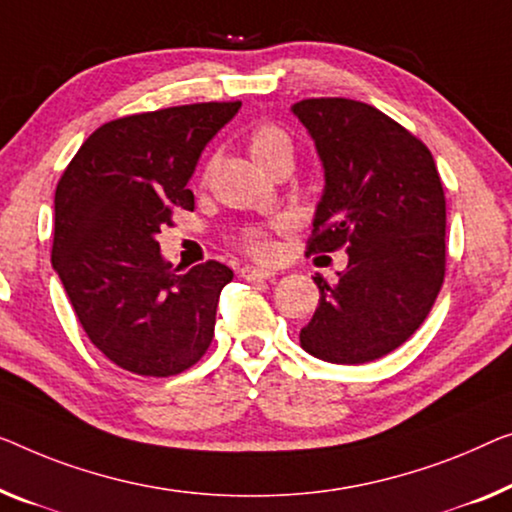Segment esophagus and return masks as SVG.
Returning a JSON list of instances; mask_svg holds the SVG:
<instances>
[{
	"mask_svg": "<svg viewBox=\"0 0 512 512\" xmlns=\"http://www.w3.org/2000/svg\"><path fill=\"white\" fill-rule=\"evenodd\" d=\"M241 278H246V280H266V278H276V271L262 269V266L246 264L241 269Z\"/></svg>",
	"mask_w": 512,
	"mask_h": 512,
	"instance_id": "1",
	"label": "esophagus"
}]
</instances>
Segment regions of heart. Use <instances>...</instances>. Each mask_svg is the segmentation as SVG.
I'll return each instance as SVG.
<instances>
[{
    "mask_svg": "<svg viewBox=\"0 0 512 512\" xmlns=\"http://www.w3.org/2000/svg\"><path fill=\"white\" fill-rule=\"evenodd\" d=\"M248 151L255 163L264 172H271L280 163H292L294 144L292 137L276 124H257L248 135ZM243 243L253 250V253H269V241L259 230H250L243 234Z\"/></svg>",
    "mask_w": 512,
    "mask_h": 512,
    "instance_id": "1",
    "label": "heart"
}]
</instances>
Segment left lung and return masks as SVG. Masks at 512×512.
I'll return each instance as SVG.
<instances>
[{
  "mask_svg": "<svg viewBox=\"0 0 512 512\" xmlns=\"http://www.w3.org/2000/svg\"><path fill=\"white\" fill-rule=\"evenodd\" d=\"M322 160L310 253L345 248L347 269L299 333L315 358L370 363L398 349L432 310L446 271V200L434 158L391 117L347 98L292 105Z\"/></svg>",
  "mask_w": 512,
  "mask_h": 512,
  "instance_id": "8db88e82",
  "label": "left lung"
}]
</instances>
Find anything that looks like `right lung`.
<instances>
[{
    "instance_id": "1",
    "label": "right lung",
    "mask_w": 512,
    "mask_h": 512,
    "mask_svg": "<svg viewBox=\"0 0 512 512\" xmlns=\"http://www.w3.org/2000/svg\"><path fill=\"white\" fill-rule=\"evenodd\" d=\"M239 110V101L197 103L114 119L59 179L52 269L89 340L135 375H179L211 345L234 273L220 262L179 273L158 234L174 209L193 211L186 186L197 160Z\"/></svg>"
}]
</instances>
